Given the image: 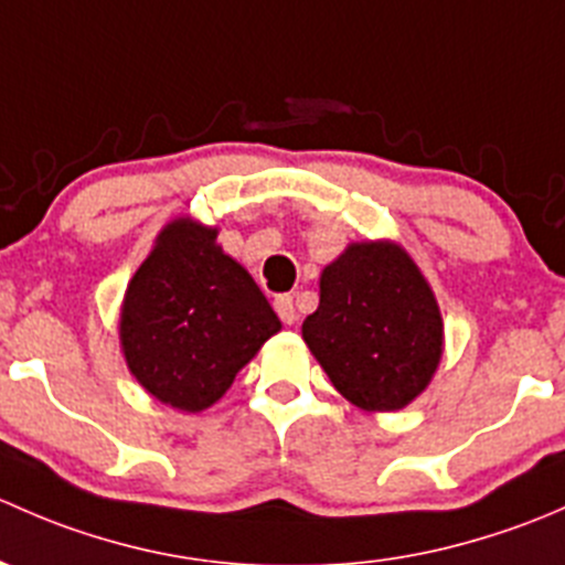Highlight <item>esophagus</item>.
I'll return each mask as SVG.
<instances>
[{"label":"esophagus","mask_w":565,"mask_h":565,"mask_svg":"<svg viewBox=\"0 0 565 565\" xmlns=\"http://www.w3.org/2000/svg\"><path fill=\"white\" fill-rule=\"evenodd\" d=\"M276 315L281 317V322L284 324H292L295 319H298V309H295V300H292V295H278L276 298Z\"/></svg>","instance_id":"1"}]
</instances>
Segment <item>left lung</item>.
Segmentation results:
<instances>
[{
  "mask_svg": "<svg viewBox=\"0 0 565 565\" xmlns=\"http://www.w3.org/2000/svg\"><path fill=\"white\" fill-rule=\"evenodd\" d=\"M303 339L341 396L391 413L429 385L443 355V319L407 250L355 243L322 270Z\"/></svg>",
  "mask_w": 565,
  "mask_h": 565,
  "instance_id": "1",
  "label": "left lung"
}]
</instances>
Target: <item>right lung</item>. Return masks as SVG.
Returning <instances> with one entry per match:
<instances>
[{
	"instance_id": "add662e5",
	"label": "right lung",
	"mask_w": 565,
	"mask_h": 565,
	"mask_svg": "<svg viewBox=\"0 0 565 565\" xmlns=\"http://www.w3.org/2000/svg\"><path fill=\"white\" fill-rule=\"evenodd\" d=\"M281 330L254 278L215 246V230L174 221L125 292L119 339L158 402L199 413Z\"/></svg>"
}]
</instances>
